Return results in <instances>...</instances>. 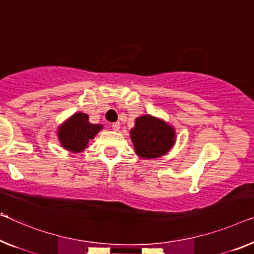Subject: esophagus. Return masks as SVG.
Wrapping results in <instances>:
<instances>
[{"label":"esophagus","instance_id":"esophagus-1","mask_svg":"<svg viewBox=\"0 0 254 254\" xmlns=\"http://www.w3.org/2000/svg\"><path fill=\"white\" fill-rule=\"evenodd\" d=\"M111 127H112V129L114 130H119L120 129V123L119 122H116V123H112V125H111Z\"/></svg>","mask_w":254,"mask_h":254}]
</instances>
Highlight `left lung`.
<instances>
[{"label":"left lung","mask_w":254,"mask_h":254,"mask_svg":"<svg viewBox=\"0 0 254 254\" xmlns=\"http://www.w3.org/2000/svg\"><path fill=\"white\" fill-rule=\"evenodd\" d=\"M135 152L144 159L159 158L166 154L175 143V130L162 120L152 116L136 118L130 130Z\"/></svg>","instance_id":"left-lung-1"}]
</instances>
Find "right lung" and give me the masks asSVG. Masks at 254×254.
<instances>
[{
	"mask_svg": "<svg viewBox=\"0 0 254 254\" xmlns=\"http://www.w3.org/2000/svg\"><path fill=\"white\" fill-rule=\"evenodd\" d=\"M101 128V125L89 123L86 114H75L59 128L58 136L65 150L80 152L87 146L89 139L94 138Z\"/></svg>",
	"mask_w": 254,
	"mask_h": 254,
	"instance_id": "obj_1",
	"label": "right lung"
}]
</instances>
